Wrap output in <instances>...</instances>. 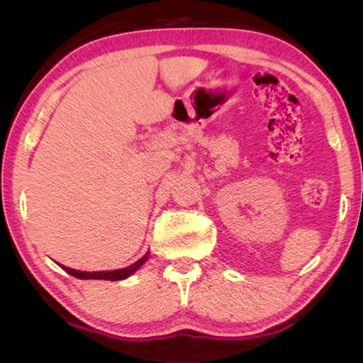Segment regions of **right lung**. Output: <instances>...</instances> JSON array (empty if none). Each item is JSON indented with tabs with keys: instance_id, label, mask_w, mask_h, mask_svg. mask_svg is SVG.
I'll use <instances>...</instances> for the list:
<instances>
[{
	"instance_id": "obj_1",
	"label": "right lung",
	"mask_w": 363,
	"mask_h": 363,
	"mask_svg": "<svg viewBox=\"0 0 363 363\" xmlns=\"http://www.w3.org/2000/svg\"><path fill=\"white\" fill-rule=\"evenodd\" d=\"M147 261V255H144L140 257L139 261H136L131 266H128L125 269H118V270H101V272H82V270H75V269H70V267H65V266H60L62 267L67 274L73 275V277L77 279H82V280H89V279H96V280H123L126 277H130L131 274L136 272V270L143 266V264Z\"/></svg>"
}]
</instances>
